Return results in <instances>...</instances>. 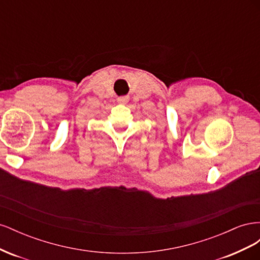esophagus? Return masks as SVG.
I'll return each instance as SVG.
<instances>
[{
  "mask_svg": "<svg viewBox=\"0 0 260 260\" xmlns=\"http://www.w3.org/2000/svg\"><path fill=\"white\" fill-rule=\"evenodd\" d=\"M117 101L119 102V103H121V104H125V103H128V101H129V96H128V95L120 96V98H118V99H117Z\"/></svg>",
  "mask_w": 260,
  "mask_h": 260,
  "instance_id": "1",
  "label": "esophagus"
}]
</instances>
